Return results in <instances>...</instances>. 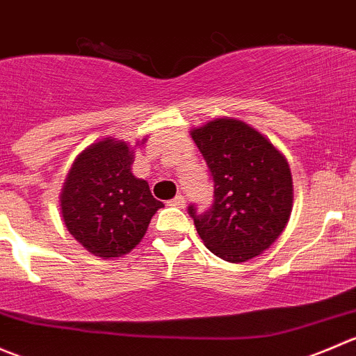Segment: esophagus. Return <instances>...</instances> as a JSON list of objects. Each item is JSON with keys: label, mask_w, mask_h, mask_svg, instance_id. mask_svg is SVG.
<instances>
[{"label": "esophagus", "mask_w": 356, "mask_h": 356, "mask_svg": "<svg viewBox=\"0 0 356 356\" xmlns=\"http://www.w3.org/2000/svg\"><path fill=\"white\" fill-rule=\"evenodd\" d=\"M170 206L183 207V206H185V197H183V195H177V197H175V199L170 200Z\"/></svg>", "instance_id": "obj_1"}]
</instances>
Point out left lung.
<instances>
[{"label":"left lung","mask_w":356,"mask_h":356,"mask_svg":"<svg viewBox=\"0 0 356 356\" xmlns=\"http://www.w3.org/2000/svg\"><path fill=\"white\" fill-rule=\"evenodd\" d=\"M214 183L213 206H188L197 234L218 258L244 263L279 238L293 211V177L268 138L238 119L218 118L190 131Z\"/></svg>","instance_id":"8db88e82"}]
</instances>
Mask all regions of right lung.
<instances>
[{"mask_svg":"<svg viewBox=\"0 0 356 356\" xmlns=\"http://www.w3.org/2000/svg\"><path fill=\"white\" fill-rule=\"evenodd\" d=\"M133 150L104 138L77 156L60 193L69 234L91 254L118 258L136 248L157 209L145 179L133 177Z\"/></svg>","mask_w":356,"mask_h":356,"instance_id":"add662e5","label":"right lung"}]
</instances>
